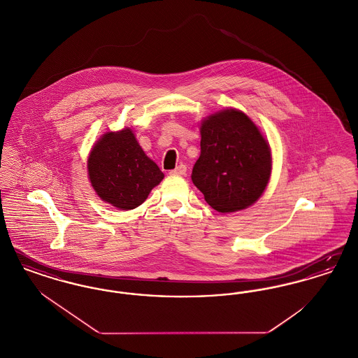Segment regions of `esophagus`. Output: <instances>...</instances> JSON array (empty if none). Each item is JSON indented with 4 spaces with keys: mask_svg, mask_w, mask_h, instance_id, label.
<instances>
[{
    "mask_svg": "<svg viewBox=\"0 0 358 358\" xmlns=\"http://www.w3.org/2000/svg\"><path fill=\"white\" fill-rule=\"evenodd\" d=\"M171 176H185L187 174V166L185 165H178L176 169L171 171Z\"/></svg>",
    "mask_w": 358,
    "mask_h": 358,
    "instance_id": "1",
    "label": "esophagus"
}]
</instances>
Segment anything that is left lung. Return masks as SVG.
Here are the masks:
<instances>
[{
  "label": "left lung",
  "instance_id": "1",
  "mask_svg": "<svg viewBox=\"0 0 358 358\" xmlns=\"http://www.w3.org/2000/svg\"><path fill=\"white\" fill-rule=\"evenodd\" d=\"M201 154L192 181L222 213L243 210L270 182L273 155L267 138L245 113L227 107L200 123Z\"/></svg>",
  "mask_w": 358,
  "mask_h": 358
}]
</instances>
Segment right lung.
<instances>
[{
  "mask_svg": "<svg viewBox=\"0 0 358 358\" xmlns=\"http://www.w3.org/2000/svg\"><path fill=\"white\" fill-rule=\"evenodd\" d=\"M87 171L98 197L122 210L142 204L165 177L139 146L130 127L106 131L94 143Z\"/></svg>",
  "mask_w": 358,
  "mask_h": 358,
  "instance_id": "add662e5",
  "label": "right lung"
}]
</instances>
